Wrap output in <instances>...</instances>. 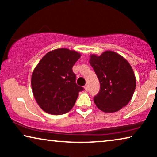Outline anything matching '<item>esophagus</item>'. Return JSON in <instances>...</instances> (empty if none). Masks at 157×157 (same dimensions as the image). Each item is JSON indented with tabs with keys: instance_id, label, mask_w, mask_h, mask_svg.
<instances>
[{
	"instance_id": "34e87169",
	"label": "esophagus",
	"mask_w": 157,
	"mask_h": 157,
	"mask_svg": "<svg viewBox=\"0 0 157 157\" xmlns=\"http://www.w3.org/2000/svg\"><path fill=\"white\" fill-rule=\"evenodd\" d=\"M84 89H85V91H89V86H88V85H86V86H84Z\"/></svg>"
}]
</instances>
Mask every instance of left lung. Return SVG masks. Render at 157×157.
<instances>
[{
    "mask_svg": "<svg viewBox=\"0 0 157 157\" xmlns=\"http://www.w3.org/2000/svg\"><path fill=\"white\" fill-rule=\"evenodd\" d=\"M89 63L100 82V91L94 98L105 113L117 112L126 106L136 89V77L125 58L112 51L100 56L90 55Z\"/></svg>",
    "mask_w": 157,
    "mask_h": 157,
    "instance_id": "8db88e82",
    "label": "left lung"
}]
</instances>
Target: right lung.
<instances>
[{"label":"right lung","instance_id":"1","mask_svg":"<svg viewBox=\"0 0 157 157\" xmlns=\"http://www.w3.org/2000/svg\"><path fill=\"white\" fill-rule=\"evenodd\" d=\"M81 53L68 48H57L47 53L38 62L31 76L34 98L45 112L61 115L74 106L82 87L75 82L72 68Z\"/></svg>","mask_w":157,"mask_h":157}]
</instances>
